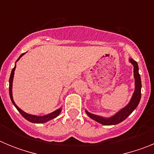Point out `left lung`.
<instances>
[{
  "label": "left lung",
  "instance_id": "obj_1",
  "mask_svg": "<svg viewBox=\"0 0 154 154\" xmlns=\"http://www.w3.org/2000/svg\"><path fill=\"white\" fill-rule=\"evenodd\" d=\"M130 62L133 64V67H134L133 72H134V78H135V91H134V93H133V97H132L130 103L125 108H123V109L120 110L115 116H113L112 117L109 118V119H105V118L101 117V116L94 115V114H92L90 112L85 111L86 114L89 116V117L92 118L94 120H96L98 123L105 125V126L116 125L121 123L122 121L126 119L133 112V110L137 108L139 103L140 101L141 87H142V85H141L140 75L139 74L138 65H137V62L133 60V58H130Z\"/></svg>",
  "mask_w": 154,
  "mask_h": 154
}]
</instances>
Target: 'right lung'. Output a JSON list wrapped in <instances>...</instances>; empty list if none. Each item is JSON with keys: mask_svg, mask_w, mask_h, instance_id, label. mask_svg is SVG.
<instances>
[{"mask_svg": "<svg viewBox=\"0 0 154 154\" xmlns=\"http://www.w3.org/2000/svg\"><path fill=\"white\" fill-rule=\"evenodd\" d=\"M24 54V53L21 54V56L19 57L18 59H17V61H18L19 59H20V58H21V57ZM15 68H16V65H15V66L13 68V69H12L11 73L10 79H9V94H10L11 100L12 103H13L14 106L16 107V109L18 110L19 112H20V113L22 115L23 117L25 118L27 120L30 121V122H31V123H46V122H48V121H49V120H51V119H54V118L57 117V116H58L60 114V112H62V109H57L56 111L51 112V113L48 114V115H47V116H37L30 115V114L26 113V112H24V111H22L21 109L18 108V107L17 106V105L14 103V100H13V97H12V82H13L14 74V70H15Z\"/></svg>", "mask_w": 154, "mask_h": 154, "instance_id": "1", "label": "right lung"}]
</instances>
